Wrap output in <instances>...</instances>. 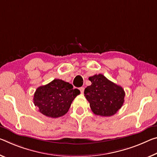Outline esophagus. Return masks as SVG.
Wrapping results in <instances>:
<instances>
[{"mask_svg":"<svg viewBox=\"0 0 157 157\" xmlns=\"http://www.w3.org/2000/svg\"><path fill=\"white\" fill-rule=\"evenodd\" d=\"M79 90H80V91H81V93H82V94H83V93H84V88L83 87V86H82V87H80V88H79Z\"/></svg>","mask_w":157,"mask_h":157,"instance_id":"obj_1","label":"esophagus"}]
</instances>
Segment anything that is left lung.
I'll return each instance as SVG.
<instances>
[{
    "instance_id": "1",
    "label": "left lung",
    "mask_w": 157,
    "mask_h": 157,
    "mask_svg": "<svg viewBox=\"0 0 157 157\" xmlns=\"http://www.w3.org/2000/svg\"><path fill=\"white\" fill-rule=\"evenodd\" d=\"M91 84L84 89V96L96 115L110 117L123 105L125 92L121 86L107 79L103 75L89 77Z\"/></svg>"
}]
</instances>
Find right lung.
I'll list each match as a JSON object with an SVG mask.
<instances>
[{
  "instance_id": "right-lung-1",
  "label": "right lung",
  "mask_w": 157,
  "mask_h": 157,
  "mask_svg": "<svg viewBox=\"0 0 157 157\" xmlns=\"http://www.w3.org/2000/svg\"><path fill=\"white\" fill-rule=\"evenodd\" d=\"M79 94V89H73L71 84L62 79H54L36 89L33 103L44 115L57 118L68 113L72 102Z\"/></svg>"
}]
</instances>
